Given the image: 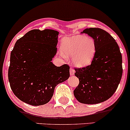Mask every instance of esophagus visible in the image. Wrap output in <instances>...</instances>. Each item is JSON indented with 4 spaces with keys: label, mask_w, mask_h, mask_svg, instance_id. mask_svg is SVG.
<instances>
[{
    "label": "esophagus",
    "mask_w": 130,
    "mask_h": 130,
    "mask_svg": "<svg viewBox=\"0 0 130 130\" xmlns=\"http://www.w3.org/2000/svg\"><path fill=\"white\" fill-rule=\"evenodd\" d=\"M70 76H73L74 74V70L73 69H72V68H71V69L70 70Z\"/></svg>",
    "instance_id": "1"
}]
</instances>
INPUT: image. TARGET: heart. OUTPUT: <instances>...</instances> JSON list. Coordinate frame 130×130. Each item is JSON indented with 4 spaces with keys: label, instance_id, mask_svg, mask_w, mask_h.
<instances>
[{
    "label": "heart",
    "instance_id": "obj_1",
    "mask_svg": "<svg viewBox=\"0 0 130 130\" xmlns=\"http://www.w3.org/2000/svg\"><path fill=\"white\" fill-rule=\"evenodd\" d=\"M61 47L66 56L71 55V62L74 66L83 68L93 61L96 46L93 38L84 35H75L62 39Z\"/></svg>",
    "mask_w": 130,
    "mask_h": 130
}]
</instances>
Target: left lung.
<instances>
[{
  "mask_svg": "<svg viewBox=\"0 0 130 130\" xmlns=\"http://www.w3.org/2000/svg\"><path fill=\"white\" fill-rule=\"evenodd\" d=\"M95 41L96 51L91 64L83 68H75V76L79 80L74 95L83 104L100 103L111 98L121 80L122 57L114 38L100 28L84 29Z\"/></svg>",
  "mask_w": 130,
  "mask_h": 130,
  "instance_id": "left-lung-1",
  "label": "left lung"
}]
</instances>
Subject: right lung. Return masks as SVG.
<instances>
[{"label":"right lung","mask_w":130,"mask_h":130,"mask_svg":"<svg viewBox=\"0 0 130 130\" xmlns=\"http://www.w3.org/2000/svg\"><path fill=\"white\" fill-rule=\"evenodd\" d=\"M59 34L52 29L32 30L17 40L11 52L9 83L16 96L26 103H47L57 85L69 78L68 65L56 67L51 62Z\"/></svg>","instance_id":"1"}]
</instances>
